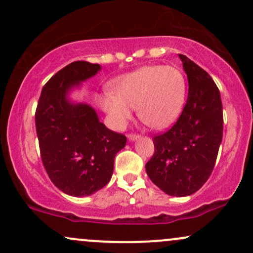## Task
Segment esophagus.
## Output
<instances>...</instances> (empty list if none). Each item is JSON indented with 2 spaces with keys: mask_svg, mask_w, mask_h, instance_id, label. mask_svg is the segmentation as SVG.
<instances>
[{
  "mask_svg": "<svg viewBox=\"0 0 253 253\" xmlns=\"http://www.w3.org/2000/svg\"><path fill=\"white\" fill-rule=\"evenodd\" d=\"M127 136H128L129 140H135L136 138H139V134H136V133H129Z\"/></svg>",
  "mask_w": 253,
  "mask_h": 253,
  "instance_id": "obj_1",
  "label": "esophagus"
}]
</instances>
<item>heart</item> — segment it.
I'll return each instance as SVG.
<instances>
[{"label":"heart","instance_id":"obj_1","mask_svg":"<svg viewBox=\"0 0 253 253\" xmlns=\"http://www.w3.org/2000/svg\"><path fill=\"white\" fill-rule=\"evenodd\" d=\"M187 81L172 65L144 66L121 77L114 92H106L100 103L117 128H123L136 107L138 117L152 128H164L176 120L184 106Z\"/></svg>","mask_w":253,"mask_h":253}]
</instances>
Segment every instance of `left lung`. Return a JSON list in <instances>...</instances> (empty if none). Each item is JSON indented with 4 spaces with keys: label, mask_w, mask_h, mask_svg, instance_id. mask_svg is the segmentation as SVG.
<instances>
[{
    "label": "left lung",
    "mask_w": 253,
    "mask_h": 253,
    "mask_svg": "<svg viewBox=\"0 0 253 253\" xmlns=\"http://www.w3.org/2000/svg\"><path fill=\"white\" fill-rule=\"evenodd\" d=\"M189 92L181 115L167 132L153 136L155 153L145 168L150 179L171 196H188L207 182L222 140L220 91L213 78L179 54Z\"/></svg>",
    "instance_id": "1"
}]
</instances>
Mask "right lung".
Listing matches in <instances>:
<instances>
[{
  "label": "right lung",
  "instance_id": "right-lung-1",
  "mask_svg": "<svg viewBox=\"0 0 253 253\" xmlns=\"http://www.w3.org/2000/svg\"><path fill=\"white\" fill-rule=\"evenodd\" d=\"M98 64L77 60L43 85L36 110L40 157L54 185L71 196H88L109 182L125 134L108 129L88 104H71L66 92L100 70Z\"/></svg>",
  "mask_w": 253,
  "mask_h": 253
}]
</instances>
